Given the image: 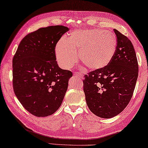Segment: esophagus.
<instances>
[{
    "label": "esophagus",
    "mask_w": 148,
    "mask_h": 148,
    "mask_svg": "<svg viewBox=\"0 0 148 148\" xmlns=\"http://www.w3.org/2000/svg\"><path fill=\"white\" fill-rule=\"evenodd\" d=\"M74 76L76 78H78V79L82 78V77H83V75H81L79 73H77V72L74 73Z\"/></svg>",
    "instance_id": "esophagus-1"
}]
</instances>
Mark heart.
I'll return each instance as SVG.
<instances>
[{
  "instance_id": "heart-1",
  "label": "heart",
  "mask_w": 148,
  "mask_h": 148,
  "mask_svg": "<svg viewBox=\"0 0 148 148\" xmlns=\"http://www.w3.org/2000/svg\"><path fill=\"white\" fill-rule=\"evenodd\" d=\"M117 47V38L112 31L100 29L73 31L70 37L63 38L56 46L57 62L64 69H69L77 60L92 70L101 69L110 64Z\"/></svg>"
}]
</instances>
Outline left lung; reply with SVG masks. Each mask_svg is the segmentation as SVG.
<instances>
[{
    "instance_id": "8db88e82",
    "label": "left lung",
    "mask_w": 148,
    "mask_h": 148,
    "mask_svg": "<svg viewBox=\"0 0 148 148\" xmlns=\"http://www.w3.org/2000/svg\"><path fill=\"white\" fill-rule=\"evenodd\" d=\"M117 47L107 67L84 75L83 90L87 106L98 117L112 118L127 107L138 75L134 47L126 36L114 29Z\"/></svg>"
}]
</instances>
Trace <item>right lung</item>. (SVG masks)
<instances>
[{
	"label": "right lung",
	"mask_w": 148,
	"mask_h": 148,
	"mask_svg": "<svg viewBox=\"0 0 148 148\" xmlns=\"http://www.w3.org/2000/svg\"><path fill=\"white\" fill-rule=\"evenodd\" d=\"M68 27L49 26L28 34L13 58V88L24 108L36 117L51 115L64 100L72 73L58 66V41Z\"/></svg>",
	"instance_id": "add662e5"
}]
</instances>
